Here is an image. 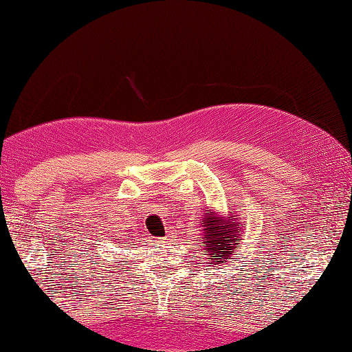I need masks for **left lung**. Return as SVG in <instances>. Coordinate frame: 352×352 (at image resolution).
<instances>
[{
  "mask_svg": "<svg viewBox=\"0 0 352 352\" xmlns=\"http://www.w3.org/2000/svg\"><path fill=\"white\" fill-rule=\"evenodd\" d=\"M201 227V244L203 252L210 265H223L227 259L233 258L241 245L244 224L239 221L238 215L229 212L227 217L219 215L215 209L208 208L199 219Z\"/></svg>",
  "mask_w": 352,
  "mask_h": 352,
  "instance_id": "1",
  "label": "left lung"
}]
</instances>
